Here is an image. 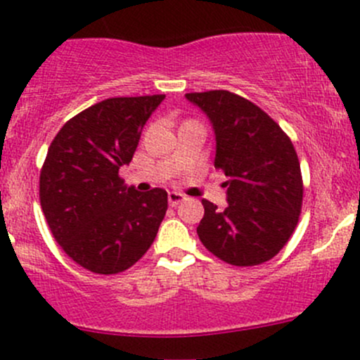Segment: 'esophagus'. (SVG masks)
Here are the masks:
<instances>
[{
  "label": "esophagus",
  "instance_id": "1",
  "mask_svg": "<svg viewBox=\"0 0 360 360\" xmlns=\"http://www.w3.org/2000/svg\"><path fill=\"white\" fill-rule=\"evenodd\" d=\"M168 201H169V206H176V205H180V202L185 201V195L180 194V192H169Z\"/></svg>",
  "mask_w": 360,
  "mask_h": 360
}]
</instances>
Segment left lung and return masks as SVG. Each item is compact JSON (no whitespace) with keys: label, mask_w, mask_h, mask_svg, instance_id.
<instances>
[{"label":"left lung","mask_w":360,"mask_h":360,"mask_svg":"<svg viewBox=\"0 0 360 360\" xmlns=\"http://www.w3.org/2000/svg\"><path fill=\"white\" fill-rule=\"evenodd\" d=\"M185 97L211 121L214 168L229 176L227 206L202 199L199 239L231 265L269 262L290 240L302 213V172L290 136L260 107L227 90Z\"/></svg>","instance_id":"1"}]
</instances>
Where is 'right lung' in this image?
Here are the masks:
<instances>
[{
  "mask_svg": "<svg viewBox=\"0 0 360 360\" xmlns=\"http://www.w3.org/2000/svg\"><path fill=\"white\" fill-rule=\"evenodd\" d=\"M165 95L107 98L60 128L39 175V201L55 240L77 265L120 274L154 243L166 210L165 188L126 187L143 124Z\"/></svg>",
  "mask_w": 360,
  "mask_h": 360,
  "instance_id": "add662e5",
  "label": "right lung"
}]
</instances>
